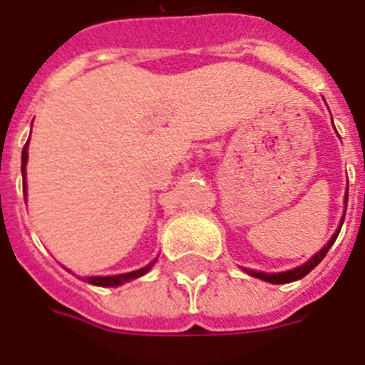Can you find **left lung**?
<instances>
[{
  "label": "left lung",
  "instance_id": "obj_1",
  "mask_svg": "<svg viewBox=\"0 0 365 365\" xmlns=\"http://www.w3.org/2000/svg\"><path fill=\"white\" fill-rule=\"evenodd\" d=\"M347 197H349V192L345 195V202H347ZM347 206V204H345ZM345 219V215H344ZM339 234V230L336 232V234L332 235V240L327 243V247H323V249L319 250V252L315 254L314 258L310 259V262H306L304 265H301V267H297V269H292V271H286V272H274V274H269V272H258V271H250V269H245V271L249 272L250 277H256V278H262V280L265 282H271V284H287V282H295V280H301L302 277H306L308 272L312 271L314 267H317V263L321 262V259L327 256V252H329V249L334 245V241H336V237H338Z\"/></svg>",
  "mask_w": 365,
  "mask_h": 365
}]
</instances>
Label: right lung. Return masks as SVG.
<instances>
[{
    "label": "right lung",
    "mask_w": 365,
    "mask_h": 365,
    "mask_svg": "<svg viewBox=\"0 0 365 365\" xmlns=\"http://www.w3.org/2000/svg\"><path fill=\"white\" fill-rule=\"evenodd\" d=\"M26 163H27V143L21 150V176H24V182H26ZM24 192H26V185H24ZM155 263V259L152 263H148L146 267L139 269V271H133V272H125V274H116V277H87L88 284H94V286H102V287H116L124 284V282H130L133 278H139L143 274L152 269V265Z\"/></svg>",
    "instance_id": "1"
}]
</instances>
